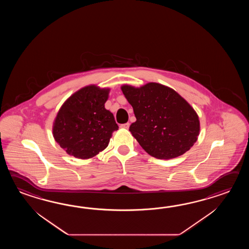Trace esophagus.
Masks as SVG:
<instances>
[{
    "label": "esophagus",
    "instance_id": "34e87169",
    "mask_svg": "<svg viewBox=\"0 0 249 249\" xmlns=\"http://www.w3.org/2000/svg\"><path fill=\"white\" fill-rule=\"evenodd\" d=\"M129 126H130V124H129V123H125V124H121V125H120V127H121V128H124V129H128V128H129Z\"/></svg>",
    "mask_w": 249,
    "mask_h": 249
}]
</instances>
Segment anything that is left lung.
Masks as SVG:
<instances>
[{
  "instance_id": "obj_1",
  "label": "left lung",
  "mask_w": 249,
  "mask_h": 249,
  "mask_svg": "<svg viewBox=\"0 0 249 249\" xmlns=\"http://www.w3.org/2000/svg\"><path fill=\"white\" fill-rule=\"evenodd\" d=\"M121 90L136 117L129 131L150 156L175 159L196 142L200 130L198 116L175 90L158 83L139 88L124 85Z\"/></svg>"
}]
</instances>
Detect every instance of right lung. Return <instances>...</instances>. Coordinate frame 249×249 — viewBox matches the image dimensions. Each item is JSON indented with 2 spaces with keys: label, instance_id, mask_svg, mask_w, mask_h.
Segmentation results:
<instances>
[{
  "label": "right lung",
  "instance_id": "obj_1",
  "mask_svg": "<svg viewBox=\"0 0 249 249\" xmlns=\"http://www.w3.org/2000/svg\"><path fill=\"white\" fill-rule=\"evenodd\" d=\"M109 89L88 85L70 96L53 123V137L74 158H93L107 147L118 130L114 116L105 108Z\"/></svg>",
  "mask_w": 249,
  "mask_h": 249
}]
</instances>
